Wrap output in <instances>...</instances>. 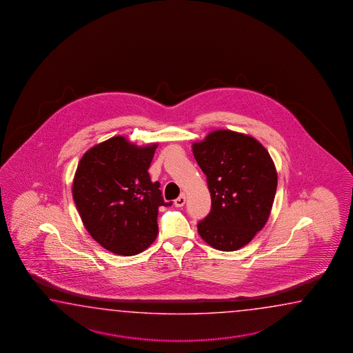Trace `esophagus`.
<instances>
[{"instance_id": "esophagus-1", "label": "esophagus", "mask_w": 353, "mask_h": 353, "mask_svg": "<svg viewBox=\"0 0 353 353\" xmlns=\"http://www.w3.org/2000/svg\"><path fill=\"white\" fill-rule=\"evenodd\" d=\"M174 204H175V207H183L184 204H185V195L180 194L175 201H174Z\"/></svg>"}]
</instances>
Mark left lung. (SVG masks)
Returning <instances> with one entry per match:
<instances>
[{
	"label": "left lung",
	"instance_id": "8db88e82",
	"mask_svg": "<svg viewBox=\"0 0 353 353\" xmlns=\"http://www.w3.org/2000/svg\"><path fill=\"white\" fill-rule=\"evenodd\" d=\"M193 154L212 199L198 232L221 251L243 248L268 222L276 193L278 174L269 152L251 136L219 130L194 143Z\"/></svg>",
	"mask_w": 353,
	"mask_h": 353
}]
</instances>
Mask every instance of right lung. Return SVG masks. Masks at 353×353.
I'll list each match as a JSON object with an SVG mask.
<instances>
[{"instance_id":"1","label":"right lung","mask_w":353,"mask_h":353,"mask_svg":"<svg viewBox=\"0 0 353 353\" xmlns=\"http://www.w3.org/2000/svg\"><path fill=\"white\" fill-rule=\"evenodd\" d=\"M155 149L116 136L87 151L77 168L73 199L83 225L116 255L149 248L158 234L159 207L173 204L165 203L160 183H152L148 172Z\"/></svg>"}]
</instances>
